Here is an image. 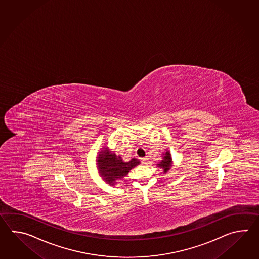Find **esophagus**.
Instances as JSON below:
<instances>
[{
  "label": "esophagus",
  "instance_id": "esophagus-1",
  "mask_svg": "<svg viewBox=\"0 0 259 259\" xmlns=\"http://www.w3.org/2000/svg\"><path fill=\"white\" fill-rule=\"evenodd\" d=\"M148 160V157L146 156V157H143V158H142V159H141V161H142V163H143V165H147V164H148L149 163Z\"/></svg>",
  "mask_w": 259,
  "mask_h": 259
}]
</instances>
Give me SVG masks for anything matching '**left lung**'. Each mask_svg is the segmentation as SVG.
Instances as JSON below:
<instances>
[{"label":"left lung","instance_id":"left-lung-1","mask_svg":"<svg viewBox=\"0 0 259 259\" xmlns=\"http://www.w3.org/2000/svg\"><path fill=\"white\" fill-rule=\"evenodd\" d=\"M172 165H173V161L171 157L170 152H169V150L166 149V151L162 154V160L156 165L161 169H163V173L165 174L166 172L170 170Z\"/></svg>","mask_w":259,"mask_h":259}]
</instances>
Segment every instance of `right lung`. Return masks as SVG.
<instances>
[{
  "label": "right lung",
  "instance_id": "obj_1",
  "mask_svg": "<svg viewBox=\"0 0 259 259\" xmlns=\"http://www.w3.org/2000/svg\"><path fill=\"white\" fill-rule=\"evenodd\" d=\"M141 162L137 158H132L128 162H125L120 155L110 151L107 145L101 148L96 159V165L100 176L110 186L116 185L117 180H122L127 176L128 172Z\"/></svg>",
  "mask_w": 259,
  "mask_h": 259
}]
</instances>
